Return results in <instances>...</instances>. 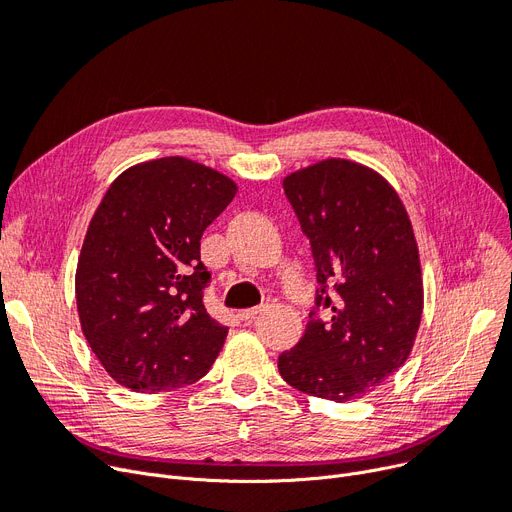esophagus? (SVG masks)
<instances>
[{
    "mask_svg": "<svg viewBox=\"0 0 512 512\" xmlns=\"http://www.w3.org/2000/svg\"><path fill=\"white\" fill-rule=\"evenodd\" d=\"M262 312V308H248V310H239L237 312V319L239 321H252L256 316Z\"/></svg>",
    "mask_w": 512,
    "mask_h": 512,
    "instance_id": "1",
    "label": "esophagus"
}]
</instances>
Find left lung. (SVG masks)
<instances>
[{"instance_id":"1","label":"left lung","mask_w":512,"mask_h":512,"mask_svg":"<svg viewBox=\"0 0 512 512\" xmlns=\"http://www.w3.org/2000/svg\"><path fill=\"white\" fill-rule=\"evenodd\" d=\"M283 189L310 241L319 289L279 373L316 398H362L402 367L419 331L423 279L408 214L392 185L350 160L302 168Z\"/></svg>"}]
</instances>
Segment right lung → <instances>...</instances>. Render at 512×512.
I'll use <instances>...</instances> for the list:
<instances>
[{
    "label": "right lung",
    "instance_id": "1",
    "mask_svg": "<svg viewBox=\"0 0 512 512\" xmlns=\"http://www.w3.org/2000/svg\"><path fill=\"white\" fill-rule=\"evenodd\" d=\"M225 175L185 158L137 164L97 206L77 266L83 335L108 375L156 394L202 379L227 327L206 312V227L235 198Z\"/></svg>",
    "mask_w": 512,
    "mask_h": 512
}]
</instances>
